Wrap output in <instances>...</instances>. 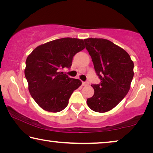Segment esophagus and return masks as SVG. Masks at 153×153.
Instances as JSON below:
<instances>
[{"label":"esophagus","mask_w":153,"mask_h":153,"mask_svg":"<svg viewBox=\"0 0 153 153\" xmlns=\"http://www.w3.org/2000/svg\"><path fill=\"white\" fill-rule=\"evenodd\" d=\"M89 84V83H88V82H82V85L84 86H88V85Z\"/></svg>","instance_id":"34e87169"}]
</instances>
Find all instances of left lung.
I'll use <instances>...</instances> for the list:
<instances>
[{
	"label": "left lung",
	"instance_id": "8db88e82",
	"mask_svg": "<svg viewBox=\"0 0 153 153\" xmlns=\"http://www.w3.org/2000/svg\"><path fill=\"white\" fill-rule=\"evenodd\" d=\"M91 56L99 84H92L94 94L87 99L92 111L105 113L112 109L126 97L134 77V63L122 48L103 38L84 39Z\"/></svg>",
	"mask_w": 153,
	"mask_h": 153
}]
</instances>
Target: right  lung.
I'll list each match as a JSON object with an SVG mask.
<instances>
[{"label": "right lung", "mask_w": 153, "mask_h": 153, "mask_svg": "<svg viewBox=\"0 0 153 153\" xmlns=\"http://www.w3.org/2000/svg\"><path fill=\"white\" fill-rule=\"evenodd\" d=\"M84 40L63 38L38 46L27 56L25 76L36 102L49 112L63 110L75 90L82 85L78 79L60 71L70 68L74 56L84 49Z\"/></svg>", "instance_id": "obj_1"}]
</instances>
